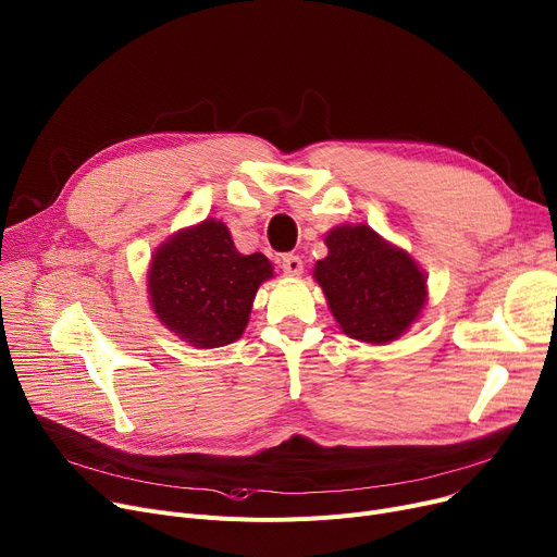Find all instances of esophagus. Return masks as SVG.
I'll list each match as a JSON object with an SVG mask.
<instances>
[{"instance_id":"34e87169","label":"esophagus","mask_w":557,"mask_h":557,"mask_svg":"<svg viewBox=\"0 0 557 557\" xmlns=\"http://www.w3.org/2000/svg\"><path fill=\"white\" fill-rule=\"evenodd\" d=\"M280 267H282L284 275L298 277L302 273V259L298 255H284L282 261H280Z\"/></svg>"}]
</instances>
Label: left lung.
<instances>
[{"mask_svg": "<svg viewBox=\"0 0 557 557\" xmlns=\"http://www.w3.org/2000/svg\"><path fill=\"white\" fill-rule=\"evenodd\" d=\"M325 246L327 257L315 261L313 280L345 336L388 345L422 318L426 273L408 250L363 223L334 225Z\"/></svg>", "mask_w": 557, "mask_h": 557, "instance_id": "obj_1", "label": "left lung"}]
</instances>
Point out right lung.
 <instances>
[{
	"mask_svg": "<svg viewBox=\"0 0 557 557\" xmlns=\"http://www.w3.org/2000/svg\"><path fill=\"white\" fill-rule=\"evenodd\" d=\"M273 277L267 255H244L227 225L205 219L162 242L149 261L146 290L160 323L198 349L242 338L259 286Z\"/></svg>",
	"mask_w": 557,
	"mask_h": 557,
	"instance_id": "obj_1",
	"label": "right lung"
}]
</instances>
